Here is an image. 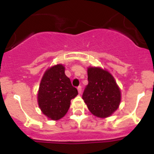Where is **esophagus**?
Returning a JSON list of instances; mask_svg holds the SVG:
<instances>
[{
    "label": "esophagus",
    "instance_id": "obj_1",
    "mask_svg": "<svg viewBox=\"0 0 154 154\" xmlns=\"http://www.w3.org/2000/svg\"><path fill=\"white\" fill-rule=\"evenodd\" d=\"M77 90H78V92H79V94H81V93H82V86L78 87Z\"/></svg>",
    "mask_w": 154,
    "mask_h": 154
}]
</instances>
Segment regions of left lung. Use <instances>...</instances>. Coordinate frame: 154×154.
Instances as JSON below:
<instances>
[{"label": "left lung", "instance_id": "8db88e82", "mask_svg": "<svg viewBox=\"0 0 154 154\" xmlns=\"http://www.w3.org/2000/svg\"><path fill=\"white\" fill-rule=\"evenodd\" d=\"M88 80L82 99L89 111L98 118L110 116L121 103V91L115 79L101 68L89 67Z\"/></svg>", "mask_w": 154, "mask_h": 154}]
</instances>
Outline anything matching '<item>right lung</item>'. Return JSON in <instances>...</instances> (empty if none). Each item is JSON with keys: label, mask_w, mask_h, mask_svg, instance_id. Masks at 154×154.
Segmentation results:
<instances>
[{"label": "right lung", "mask_w": 154, "mask_h": 154, "mask_svg": "<svg viewBox=\"0 0 154 154\" xmlns=\"http://www.w3.org/2000/svg\"><path fill=\"white\" fill-rule=\"evenodd\" d=\"M61 64L52 66L44 74L38 92V104L41 111L51 120L60 119L68 112L70 101L78 95L70 79Z\"/></svg>", "instance_id": "right-lung-1"}]
</instances>
